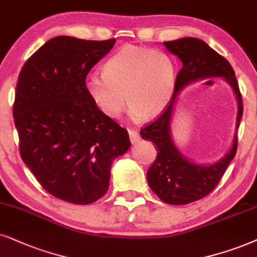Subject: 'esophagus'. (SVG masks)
I'll use <instances>...</instances> for the list:
<instances>
[{
  "label": "esophagus",
  "instance_id": "esophagus-1",
  "mask_svg": "<svg viewBox=\"0 0 257 257\" xmlns=\"http://www.w3.org/2000/svg\"><path fill=\"white\" fill-rule=\"evenodd\" d=\"M128 133H129V139H131L132 144H136V142H139V140L141 139L140 138V134L138 133V131H135V129H128Z\"/></svg>",
  "mask_w": 257,
  "mask_h": 257
}]
</instances>
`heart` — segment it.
<instances>
[{
    "mask_svg": "<svg viewBox=\"0 0 257 257\" xmlns=\"http://www.w3.org/2000/svg\"><path fill=\"white\" fill-rule=\"evenodd\" d=\"M177 69L161 51L126 45L112 54L103 66V74H91L86 91L100 111L118 117L124 109L134 119L160 115L173 96ZM126 97H124V96Z\"/></svg>",
    "mask_w": 257,
    "mask_h": 257,
    "instance_id": "b5f03b06",
    "label": "heart"
}]
</instances>
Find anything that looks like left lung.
Returning a JSON list of instances; mask_svg holds the SVG:
<instances>
[{
  "label": "left lung",
  "instance_id": "1",
  "mask_svg": "<svg viewBox=\"0 0 257 257\" xmlns=\"http://www.w3.org/2000/svg\"><path fill=\"white\" fill-rule=\"evenodd\" d=\"M171 53L183 61L177 74L173 96L159 117L140 131L141 138L152 141L157 147V159L147 171L149 187L165 203L185 205L206 197L222 179L237 151V133L230 152L217 164L201 166L185 159L171 138L170 122L175 96L187 84L210 77H223L235 91L238 100L236 131L243 115L242 95L235 71L225 58L197 38H183L164 42Z\"/></svg>",
  "mask_w": 257,
  "mask_h": 257
}]
</instances>
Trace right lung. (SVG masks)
<instances>
[{
    "label": "right lung",
    "mask_w": 257,
    "mask_h": 257,
    "mask_svg": "<svg viewBox=\"0 0 257 257\" xmlns=\"http://www.w3.org/2000/svg\"><path fill=\"white\" fill-rule=\"evenodd\" d=\"M115 41L53 38L19 74L13 116L20 155L39 184L67 203L104 196L112 161L131 147L126 129L100 111L85 85Z\"/></svg>",
    "instance_id": "right-lung-1"
}]
</instances>
